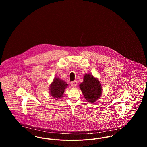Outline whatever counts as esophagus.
I'll use <instances>...</instances> for the list:
<instances>
[{
    "instance_id": "1",
    "label": "esophagus",
    "mask_w": 147,
    "mask_h": 147,
    "mask_svg": "<svg viewBox=\"0 0 147 147\" xmlns=\"http://www.w3.org/2000/svg\"><path fill=\"white\" fill-rule=\"evenodd\" d=\"M77 84H78V82H77V80H74L73 82H71V86L73 87H76L77 86Z\"/></svg>"
}]
</instances>
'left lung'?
I'll return each instance as SVG.
<instances>
[{
    "instance_id": "1",
    "label": "left lung",
    "mask_w": 147,
    "mask_h": 147,
    "mask_svg": "<svg viewBox=\"0 0 147 147\" xmlns=\"http://www.w3.org/2000/svg\"><path fill=\"white\" fill-rule=\"evenodd\" d=\"M79 86L85 99L89 102L94 103L100 98L102 92L101 85L98 80L92 75L85 74L84 81Z\"/></svg>"
}]
</instances>
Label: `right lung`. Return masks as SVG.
Segmentation results:
<instances>
[{"label":"right lung","mask_w":147,"mask_h":147,"mask_svg":"<svg viewBox=\"0 0 147 147\" xmlns=\"http://www.w3.org/2000/svg\"><path fill=\"white\" fill-rule=\"evenodd\" d=\"M68 86V84L58 78L55 77L53 82L49 87L50 94L53 98H59L62 96L64 90Z\"/></svg>","instance_id":"1"}]
</instances>
